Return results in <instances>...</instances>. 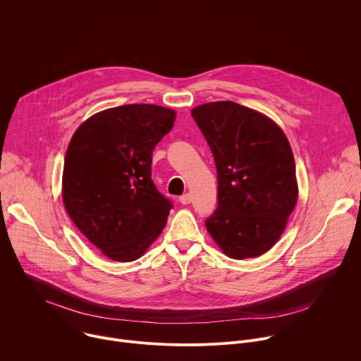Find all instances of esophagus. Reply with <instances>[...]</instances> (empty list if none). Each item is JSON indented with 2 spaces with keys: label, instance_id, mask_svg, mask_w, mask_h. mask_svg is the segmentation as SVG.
Returning a JSON list of instances; mask_svg holds the SVG:
<instances>
[{
  "label": "esophagus",
  "instance_id": "obj_1",
  "mask_svg": "<svg viewBox=\"0 0 361 361\" xmlns=\"http://www.w3.org/2000/svg\"><path fill=\"white\" fill-rule=\"evenodd\" d=\"M178 200H180V202H181V204H184V205H185V204H190V202H191V195L187 192V194H183Z\"/></svg>",
  "mask_w": 361,
  "mask_h": 361
}]
</instances>
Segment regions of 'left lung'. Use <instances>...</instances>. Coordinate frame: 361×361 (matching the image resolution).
I'll return each mask as SVG.
<instances>
[{
    "instance_id": "left-lung-1",
    "label": "left lung",
    "mask_w": 361,
    "mask_h": 361,
    "mask_svg": "<svg viewBox=\"0 0 361 361\" xmlns=\"http://www.w3.org/2000/svg\"><path fill=\"white\" fill-rule=\"evenodd\" d=\"M217 169L216 212L205 227L231 259L269 251L293 213L298 187L290 142L264 114L233 101L191 110Z\"/></svg>"
}]
</instances>
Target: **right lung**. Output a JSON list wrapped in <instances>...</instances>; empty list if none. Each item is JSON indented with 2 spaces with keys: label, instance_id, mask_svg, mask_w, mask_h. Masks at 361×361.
I'll list each match as a JSON object with an SVG mask.
<instances>
[{
  "label": "right lung",
  "instance_id": "add662e5",
  "mask_svg": "<svg viewBox=\"0 0 361 361\" xmlns=\"http://www.w3.org/2000/svg\"><path fill=\"white\" fill-rule=\"evenodd\" d=\"M176 111L128 104L99 111L74 133L63 201L77 228L114 262H134L163 231L173 204L151 180L152 149Z\"/></svg>",
  "mask_w": 361,
  "mask_h": 361
}]
</instances>
